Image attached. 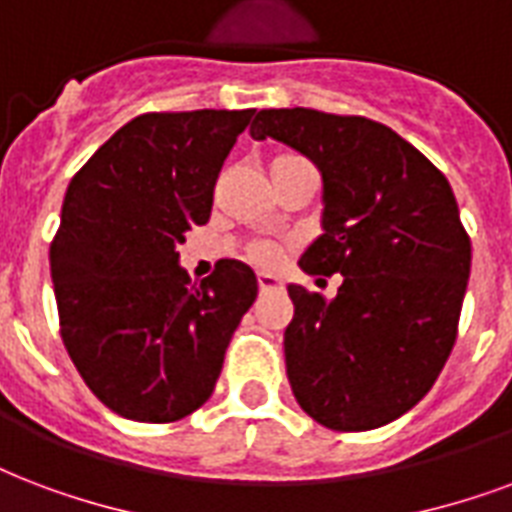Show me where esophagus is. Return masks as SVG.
<instances>
[{"label":"esophagus","mask_w":512,"mask_h":512,"mask_svg":"<svg viewBox=\"0 0 512 512\" xmlns=\"http://www.w3.org/2000/svg\"><path fill=\"white\" fill-rule=\"evenodd\" d=\"M282 284V279L273 276V273H257V287H260V290H276V287H282Z\"/></svg>","instance_id":"1"}]
</instances>
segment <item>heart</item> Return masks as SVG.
<instances>
[{
	"instance_id": "b5f03b06",
	"label": "heart",
	"mask_w": 512,
	"mask_h": 512,
	"mask_svg": "<svg viewBox=\"0 0 512 512\" xmlns=\"http://www.w3.org/2000/svg\"><path fill=\"white\" fill-rule=\"evenodd\" d=\"M279 257H282V249L276 247V244H255V247L249 249V260L257 265H276Z\"/></svg>"
}]
</instances>
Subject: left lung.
<instances>
[{
	"instance_id": "left-lung-1",
	"label": "left lung",
	"mask_w": 512,
	"mask_h": 512,
	"mask_svg": "<svg viewBox=\"0 0 512 512\" xmlns=\"http://www.w3.org/2000/svg\"><path fill=\"white\" fill-rule=\"evenodd\" d=\"M249 134L319 169L322 236L298 265L343 276L333 300L287 287L292 395L327 429L384 427L427 395L454 349L473 257L454 190L413 144L368 117L260 109Z\"/></svg>"
}]
</instances>
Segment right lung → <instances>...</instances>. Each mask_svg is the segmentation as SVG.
Here are the masks:
<instances>
[{
  "instance_id": "add662e5",
  "label": "right lung",
  "mask_w": 512,
  "mask_h": 512,
  "mask_svg": "<svg viewBox=\"0 0 512 512\" xmlns=\"http://www.w3.org/2000/svg\"><path fill=\"white\" fill-rule=\"evenodd\" d=\"M255 109L147 112L66 187L50 244L61 338L109 411L166 424L212 397L257 276L220 260L190 284L179 244L212 214L214 182Z\"/></svg>"
}]
</instances>
